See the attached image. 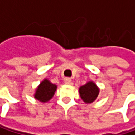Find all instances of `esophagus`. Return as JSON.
I'll list each match as a JSON object with an SVG mask.
<instances>
[{
    "mask_svg": "<svg viewBox=\"0 0 135 135\" xmlns=\"http://www.w3.org/2000/svg\"><path fill=\"white\" fill-rule=\"evenodd\" d=\"M64 82H65V83L67 84V85H72V84H73L72 80H71L70 79H69V78H65V79H64Z\"/></svg>",
    "mask_w": 135,
    "mask_h": 135,
    "instance_id": "esophagus-1",
    "label": "esophagus"
}]
</instances>
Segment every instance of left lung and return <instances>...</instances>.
Instances as JSON below:
<instances>
[{
    "mask_svg": "<svg viewBox=\"0 0 135 135\" xmlns=\"http://www.w3.org/2000/svg\"><path fill=\"white\" fill-rule=\"evenodd\" d=\"M99 87L92 81L88 82L85 85L79 87L80 97L86 104H91L94 102L99 95Z\"/></svg>",
    "mask_w": 135,
    "mask_h": 135,
    "instance_id": "1",
    "label": "left lung"
}]
</instances>
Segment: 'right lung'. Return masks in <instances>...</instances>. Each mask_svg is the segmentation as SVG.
<instances>
[{
    "label": "right lung",
    "mask_w": 135,
    "mask_h": 135,
    "mask_svg": "<svg viewBox=\"0 0 135 135\" xmlns=\"http://www.w3.org/2000/svg\"><path fill=\"white\" fill-rule=\"evenodd\" d=\"M56 91V85L52 83L49 79H44L36 88L34 97L40 102L45 103L50 100Z\"/></svg>",
    "instance_id": "add662e5"
}]
</instances>
